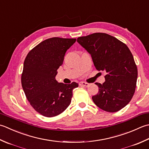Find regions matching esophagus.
Masks as SVG:
<instances>
[{
	"label": "esophagus",
	"instance_id": "1",
	"mask_svg": "<svg viewBox=\"0 0 149 149\" xmlns=\"http://www.w3.org/2000/svg\"><path fill=\"white\" fill-rule=\"evenodd\" d=\"M79 84L80 86H88L90 84L89 83H87L85 82H80Z\"/></svg>",
	"mask_w": 149,
	"mask_h": 149
}]
</instances>
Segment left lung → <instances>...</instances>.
I'll use <instances>...</instances> for the list:
<instances>
[{"label": "left lung", "mask_w": 149, "mask_h": 149, "mask_svg": "<svg viewBox=\"0 0 149 149\" xmlns=\"http://www.w3.org/2000/svg\"><path fill=\"white\" fill-rule=\"evenodd\" d=\"M77 42L91 55L96 69L105 74L103 84L95 83L99 92L92 96L94 103L109 112L123 109L133 97L138 78V69L129 48L104 33L78 37Z\"/></svg>", "instance_id": "1"}]
</instances>
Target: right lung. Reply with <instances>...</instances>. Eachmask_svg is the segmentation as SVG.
<instances>
[{"mask_svg":"<svg viewBox=\"0 0 149 149\" xmlns=\"http://www.w3.org/2000/svg\"><path fill=\"white\" fill-rule=\"evenodd\" d=\"M76 39L53 37L45 40L28 54L24 62L21 83L26 98L33 109L46 117L65 111L71 103L72 91L78 86L55 80L66 51Z\"/></svg>","mask_w":149,"mask_h":149,"instance_id":"add662e5","label":"right lung"}]
</instances>
